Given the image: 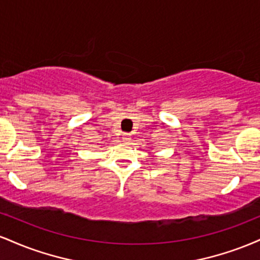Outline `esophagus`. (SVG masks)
<instances>
[{
    "label": "esophagus",
    "instance_id": "1",
    "mask_svg": "<svg viewBox=\"0 0 260 260\" xmlns=\"http://www.w3.org/2000/svg\"><path fill=\"white\" fill-rule=\"evenodd\" d=\"M123 142H126V143H131V140H132V137L129 136V134H124L123 136Z\"/></svg>",
    "mask_w": 260,
    "mask_h": 260
}]
</instances>
